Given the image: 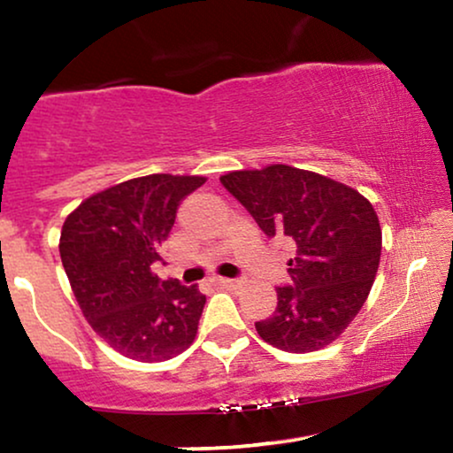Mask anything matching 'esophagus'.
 Listing matches in <instances>:
<instances>
[{"label":"esophagus","mask_w":453,"mask_h":453,"mask_svg":"<svg viewBox=\"0 0 453 453\" xmlns=\"http://www.w3.org/2000/svg\"><path fill=\"white\" fill-rule=\"evenodd\" d=\"M217 283H219L221 288H226V289H241L242 288V280H238V279H223V277H219V279H217Z\"/></svg>","instance_id":"34e87169"}]
</instances>
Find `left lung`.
Wrapping results in <instances>:
<instances>
[{
	"label": "left lung",
	"mask_w": 453,
	"mask_h": 453,
	"mask_svg": "<svg viewBox=\"0 0 453 453\" xmlns=\"http://www.w3.org/2000/svg\"><path fill=\"white\" fill-rule=\"evenodd\" d=\"M221 183L268 238H285L296 251L292 283L277 288V311L256 321L257 334L289 353L324 349L371 294L381 257L372 204L339 180L285 164L227 173Z\"/></svg>",
	"instance_id": "1"
}]
</instances>
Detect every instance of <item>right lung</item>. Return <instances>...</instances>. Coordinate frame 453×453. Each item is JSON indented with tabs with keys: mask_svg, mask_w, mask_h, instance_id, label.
I'll return each instance as SVG.
<instances>
[{
	"mask_svg": "<svg viewBox=\"0 0 453 453\" xmlns=\"http://www.w3.org/2000/svg\"><path fill=\"white\" fill-rule=\"evenodd\" d=\"M204 183V176H140L87 197L61 227L59 253L76 303L121 356L164 362L196 339L206 296L197 285L161 280L153 264L183 197Z\"/></svg>",
	"mask_w": 453,
	"mask_h": 453,
	"instance_id": "obj_1",
	"label": "right lung"
}]
</instances>
